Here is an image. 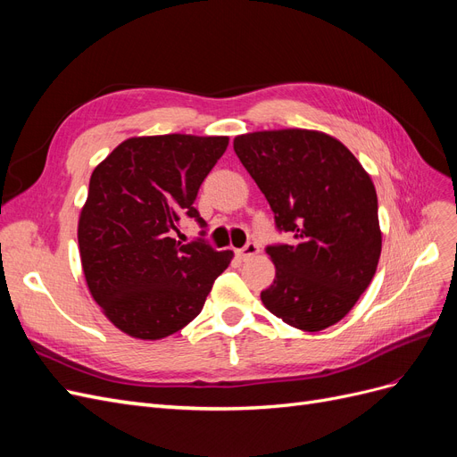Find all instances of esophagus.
<instances>
[{"label":"esophagus","instance_id":"34e87169","mask_svg":"<svg viewBox=\"0 0 457 457\" xmlns=\"http://www.w3.org/2000/svg\"><path fill=\"white\" fill-rule=\"evenodd\" d=\"M259 253V245L255 244V242H247L242 250H238V255H240V259L242 261H247V259H252V257H255Z\"/></svg>","mask_w":457,"mask_h":457}]
</instances>
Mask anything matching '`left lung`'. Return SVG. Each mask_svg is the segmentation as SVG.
Returning <instances> with one entry per match:
<instances>
[{
    "label": "left lung",
    "mask_w": 457,
    "mask_h": 457,
    "mask_svg": "<svg viewBox=\"0 0 457 457\" xmlns=\"http://www.w3.org/2000/svg\"><path fill=\"white\" fill-rule=\"evenodd\" d=\"M234 152L289 244L267 245L276 276L261 292L274 316L305 331L334 326L370 286L381 255L378 195L353 152L309 129L238 135Z\"/></svg>",
    "instance_id": "obj_1"
}]
</instances>
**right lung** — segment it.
Masks as SVG:
<instances>
[{
    "instance_id": "1",
    "label": "right lung",
    "mask_w": 457,
    "mask_h": 457,
    "mask_svg": "<svg viewBox=\"0 0 457 457\" xmlns=\"http://www.w3.org/2000/svg\"><path fill=\"white\" fill-rule=\"evenodd\" d=\"M228 137H133L96 165L78 225L81 267L108 320L137 339H162L200 314L232 252L173 238Z\"/></svg>"
}]
</instances>
